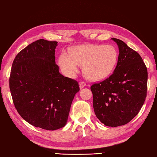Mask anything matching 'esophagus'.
I'll return each mask as SVG.
<instances>
[{"label": "esophagus", "mask_w": 157, "mask_h": 157, "mask_svg": "<svg viewBox=\"0 0 157 157\" xmlns=\"http://www.w3.org/2000/svg\"><path fill=\"white\" fill-rule=\"evenodd\" d=\"M85 86H86V83H85V82H80V84H79L80 89H82L83 87H85Z\"/></svg>", "instance_id": "34e87169"}]
</instances>
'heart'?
I'll use <instances>...</instances> for the list:
<instances>
[{
	"mask_svg": "<svg viewBox=\"0 0 157 157\" xmlns=\"http://www.w3.org/2000/svg\"><path fill=\"white\" fill-rule=\"evenodd\" d=\"M117 57V51L113 46L85 44L73 48L70 55L61 54L59 63L69 75L77 72L78 66H84L83 73L88 79L99 81L112 73Z\"/></svg>",
	"mask_w": 157,
	"mask_h": 157,
	"instance_id": "heart-1",
	"label": "heart"
}]
</instances>
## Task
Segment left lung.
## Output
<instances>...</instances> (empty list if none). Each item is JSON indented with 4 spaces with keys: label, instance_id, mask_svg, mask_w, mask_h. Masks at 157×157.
<instances>
[{
    "label": "left lung",
    "instance_id": "left-lung-1",
    "mask_svg": "<svg viewBox=\"0 0 157 157\" xmlns=\"http://www.w3.org/2000/svg\"><path fill=\"white\" fill-rule=\"evenodd\" d=\"M119 48L113 73L91 85L94 110L105 126L124 125L138 114L146 98L147 67L138 52L123 41L111 38Z\"/></svg>",
    "mask_w": 157,
    "mask_h": 157
}]
</instances>
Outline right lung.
Wrapping results in <instances>:
<instances>
[{
    "instance_id": "right-lung-1",
    "label": "right lung",
    "mask_w": 157,
    "mask_h": 157,
    "mask_svg": "<svg viewBox=\"0 0 157 157\" xmlns=\"http://www.w3.org/2000/svg\"><path fill=\"white\" fill-rule=\"evenodd\" d=\"M57 42L41 39L14 59L10 88L20 116L35 127L55 131L66 126L78 82L65 77L55 63Z\"/></svg>"
}]
</instances>
